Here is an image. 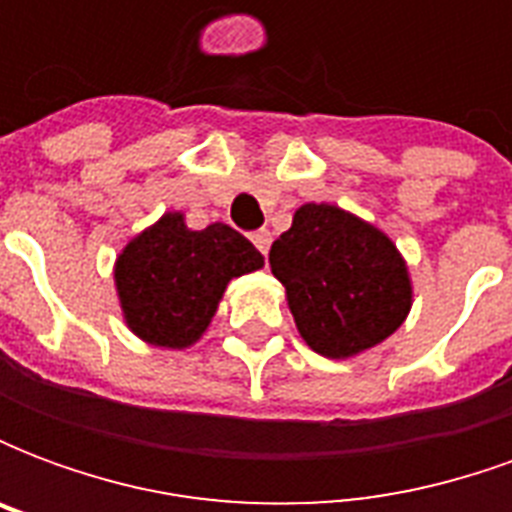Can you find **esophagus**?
<instances>
[{
    "mask_svg": "<svg viewBox=\"0 0 512 512\" xmlns=\"http://www.w3.org/2000/svg\"><path fill=\"white\" fill-rule=\"evenodd\" d=\"M252 244H255L257 249L266 255L268 246H271V233H268V230H257V233H252Z\"/></svg>",
    "mask_w": 512,
    "mask_h": 512,
    "instance_id": "obj_1",
    "label": "esophagus"
}]
</instances>
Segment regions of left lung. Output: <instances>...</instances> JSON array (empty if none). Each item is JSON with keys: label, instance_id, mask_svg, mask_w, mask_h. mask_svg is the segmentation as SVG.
I'll return each instance as SVG.
<instances>
[{"label": "left lung", "instance_id": "left-lung-1", "mask_svg": "<svg viewBox=\"0 0 512 512\" xmlns=\"http://www.w3.org/2000/svg\"><path fill=\"white\" fill-rule=\"evenodd\" d=\"M299 334L329 359L362 354L397 332L411 279L397 246L337 205H301L268 252Z\"/></svg>", "mask_w": 512, "mask_h": 512}]
</instances>
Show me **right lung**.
I'll use <instances>...</instances> for the list:
<instances>
[{"label":"right lung","mask_w":512,"mask_h":512,"mask_svg":"<svg viewBox=\"0 0 512 512\" xmlns=\"http://www.w3.org/2000/svg\"><path fill=\"white\" fill-rule=\"evenodd\" d=\"M260 266L263 255L230 224L189 230L183 213H164L117 257L115 285L128 329L161 348L197 343L227 282Z\"/></svg>","instance_id":"add662e5"}]
</instances>
